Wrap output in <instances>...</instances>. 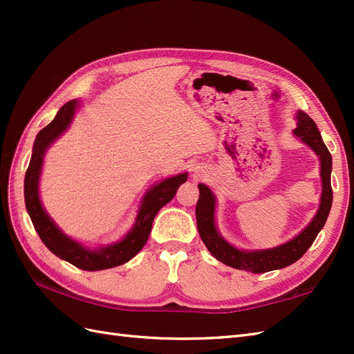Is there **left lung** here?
I'll use <instances>...</instances> for the list:
<instances>
[{
    "instance_id": "1",
    "label": "left lung",
    "mask_w": 354,
    "mask_h": 354,
    "mask_svg": "<svg viewBox=\"0 0 354 354\" xmlns=\"http://www.w3.org/2000/svg\"><path fill=\"white\" fill-rule=\"evenodd\" d=\"M297 120V129L293 131V133L299 140L304 141L307 146H310L313 152L319 156L321 161L322 194L317 216L307 225L306 230H303L295 239H292L288 243L265 251H240L237 248L231 246L228 242H225L219 236L214 225V196L207 185L199 184V201L196 204L199 236L213 257L222 261L223 265L240 270H250V272L254 274L269 272V270L286 268L303 257L306 251L315 242L318 232L324 227L333 202L332 181H330L332 155H330L327 146L322 141L317 123L303 111H298Z\"/></svg>"
}]
</instances>
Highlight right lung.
<instances>
[{"label":"right lung","instance_id":"add662e5","mask_svg":"<svg viewBox=\"0 0 354 354\" xmlns=\"http://www.w3.org/2000/svg\"><path fill=\"white\" fill-rule=\"evenodd\" d=\"M76 106L77 100L65 103L64 106L59 109L56 117L53 118V122L37 133L33 145L32 160H30L28 169L26 171L24 199L28 216L33 222V227L37 232V236L41 237L44 245L47 246L53 254L57 255L59 259L71 263V265L79 269L102 270L123 265V263L129 261L133 255H137L141 251V248L147 242L156 213L160 212L165 204H169L173 196L176 194L179 185L187 181V173L165 179V181L155 185L153 189L146 194L145 199H142V204L137 216V222H135L133 228L127 232V236L123 240H120L115 245H109L106 248H100V250L93 251L88 250V248H84L77 242H74L73 239L65 236L64 232L56 227L55 222L50 219L48 214L45 213V209L42 208L39 201V193H37V184H39V175L45 150H47L51 142L70 126Z\"/></svg>","mask_w":354,"mask_h":354}]
</instances>
